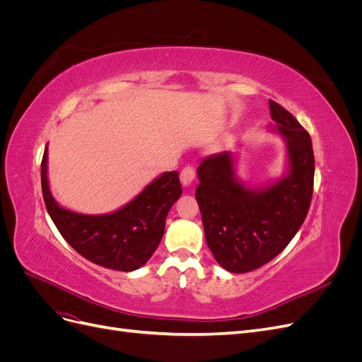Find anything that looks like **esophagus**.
<instances>
[{
  "label": "esophagus",
  "instance_id": "obj_1",
  "mask_svg": "<svg viewBox=\"0 0 362 362\" xmlns=\"http://www.w3.org/2000/svg\"><path fill=\"white\" fill-rule=\"evenodd\" d=\"M180 180L184 187H189L194 181V169L192 166H185L180 173Z\"/></svg>",
  "mask_w": 362,
  "mask_h": 362
}]
</instances>
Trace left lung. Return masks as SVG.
Listing matches in <instances>:
<instances>
[{
    "mask_svg": "<svg viewBox=\"0 0 362 362\" xmlns=\"http://www.w3.org/2000/svg\"><path fill=\"white\" fill-rule=\"evenodd\" d=\"M269 131L284 139L287 169L281 178L249 187L237 177L234 152L201 161L196 187L206 245L231 273L252 272L286 249L310 210L314 184L311 137L284 107L269 101Z\"/></svg>",
    "mask_w": 362,
    "mask_h": 362,
    "instance_id": "1",
    "label": "left lung"
}]
</instances>
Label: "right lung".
Here are the masks:
<instances>
[{"mask_svg":"<svg viewBox=\"0 0 362 362\" xmlns=\"http://www.w3.org/2000/svg\"><path fill=\"white\" fill-rule=\"evenodd\" d=\"M42 193L48 214L66 242L95 264L133 272L145 266L158 247L168 213L181 196L178 170L164 172L134 199L105 214H83L62 206L48 181V145L40 164Z\"/></svg>","mask_w":362,"mask_h":362,"instance_id":"obj_1","label":"right lung"}]
</instances>
